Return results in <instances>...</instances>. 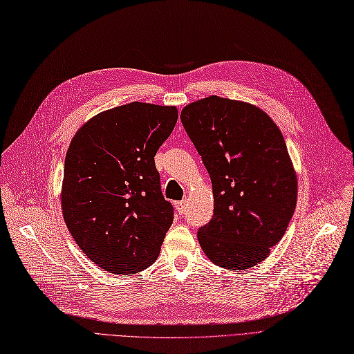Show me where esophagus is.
<instances>
[{
    "label": "esophagus",
    "mask_w": 354,
    "mask_h": 354,
    "mask_svg": "<svg viewBox=\"0 0 354 354\" xmlns=\"http://www.w3.org/2000/svg\"><path fill=\"white\" fill-rule=\"evenodd\" d=\"M185 204H187V201L185 200H182V201H175V208H176V212L182 216L185 213Z\"/></svg>",
    "instance_id": "obj_1"
}]
</instances>
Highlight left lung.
I'll return each mask as SVG.
<instances>
[{"instance_id":"obj_1","label":"left lung","mask_w":354,"mask_h":354,"mask_svg":"<svg viewBox=\"0 0 354 354\" xmlns=\"http://www.w3.org/2000/svg\"><path fill=\"white\" fill-rule=\"evenodd\" d=\"M180 121L213 185L214 214L197 233L201 250L227 270L258 266L296 208L297 176L281 131L255 104L218 96L187 104Z\"/></svg>"}]
</instances>
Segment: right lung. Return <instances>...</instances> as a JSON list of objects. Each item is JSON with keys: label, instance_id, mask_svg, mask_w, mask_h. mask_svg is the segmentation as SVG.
<instances>
[{"label": "right lung", "instance_id": "right-lung-1", "mask_svg": "<svg viewBox=\"0 0 354 354\" xmlns=\"http://www.w3.org/2000/svg\"><path fill=\"white\" fill-rule=\"evenodd\" d=\"M178 121L175 106L131 102L78 128L65 154L64 221L91 263L134 274L159 257L174 207L154 156Z\"/></svg>", "mask_w": 354, "mask_h": 354}]
</instances>
